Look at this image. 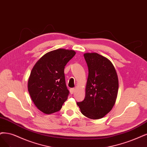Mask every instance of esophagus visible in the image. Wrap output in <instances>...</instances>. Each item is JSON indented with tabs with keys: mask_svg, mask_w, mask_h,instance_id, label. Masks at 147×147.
<instances>
[{
	"mask_svg": "<svg viewBox=\"0 0 147 147\" xmlns=\"http://www.w3.org/2000/svg\"><path fill=\"white\" fill-rule=\"evenodd\" d=\"M69 91H70V93L71 94H73L74 93V91H75V88H71L70 90H69Z\"/></svg>",
	"mask_w": 147,
	"mask_h": 147,
	"instance_id": "esophagus-1",
	"label": "esophagus"
}]
</instances>
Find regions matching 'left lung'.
I'll return each mask as SVG.
<instances>
[{
    "mask_svg": "<svg viewBox=\"0 0 147 147\" xmlns=\"http://www.w3.org/2000/svg\"><path fill=\"white\" fill-rule=\"evenodd\" d=\"M88 76L83 101L77 102L81 113L91 119L104 117L115 105L119 88L117 74L110 60L100 54H84Z\"/></svg>",
    "mask_w": 147,
    "mask_h": 147,
    "instance_id": "1",
    "label": "left lung"
}]
</instances>
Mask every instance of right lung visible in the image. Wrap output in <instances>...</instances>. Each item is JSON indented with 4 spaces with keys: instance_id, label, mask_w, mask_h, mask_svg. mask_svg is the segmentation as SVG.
Listing matches in <instances>:
<instances>
[{
    "instance_id": "1",
    "label": "right lung",
    "mask_w": 147,
    "mask_h": 147,
    "mask_svg": "<svg viewBox=\"0 0 147 147\" xmlns=\"http://www.w3.org/2000/svg\"><path fill=\"white\" fill-rule=\"evenodd\" d=\"M76 54L73 50L57 49L48 52L32 69L28 90L36 107L47 115L59 111L68 98L64 68Z\"/></svg>"
}]
</instances>
